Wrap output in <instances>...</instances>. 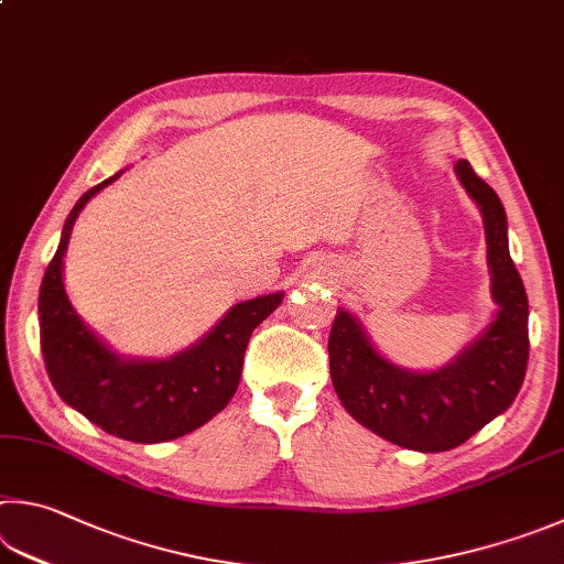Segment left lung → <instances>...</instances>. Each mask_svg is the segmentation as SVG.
Instances as JSON below:
<instances>
[{
	"label": "left lung",
	"mask_w": 564,
	"mask_h": 564,
	"mask_svg": "<svg viewBox=\"0 0 564 564\" xmlns=\"http://www.w3.org/2000/svg\"><path fill=\"white\" fill-rule=\"evenodd\" d=\"M456 175L484 214L494 273L496 321L444 370L416 375L389 365L360 323L337 308L327 352L343 406L387 442L412 452H448L513 404L528 370V295L508 251L506 212L498 194L466 160Z\"/></svg>",
	"instance_id": "8db88e82"
}]
</instances>
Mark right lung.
<instances>
[{
	"instance_id": "right-lung-1",
	"label": "right lung",
	"mask_w": 564,
	"mask_h": 564,
	"mask_svg": "<svg viewBox=\"0 0 564 564\" xmlns=\"http://www.w3.org/2000/svg\"><path fill=\"white\" fill-rule=\"evenodd\" d=\"M108 177L70 209L61 243L39 291V335L51 384L66 404L104 432L138 444L170 442L207 424L239 387L243 352L253 327L283 301V293L234 305L224 321L189 350L160 362L120 360L80 323L64 291V253L70 227Z\"/></svg>"
}]
</instances>
